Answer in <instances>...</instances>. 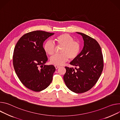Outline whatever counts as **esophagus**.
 <instances>
[{
	"label": "esophagus",
	"instance_id": "34e87169",
	"mask_svg": "<svg viewBox=\"0 0 120 120\" xmlns=\"http://www.w3.org/2000/svg\"><path fill=\"white\" fill-rule=\"evenodd\" d=\"M55 67L56 69H58V68H59L60 67V66L59 65H55Z\"/></svg>",
	"mask_w": 120,
	"mask_h": 120
}]
</instances>
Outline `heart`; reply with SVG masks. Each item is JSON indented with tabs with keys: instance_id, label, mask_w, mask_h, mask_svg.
Returning <instances> with one entry per match:
<instances>
[{
	"instance_id": "b5f03b06",
	"label": "heart",
	"mask_w": 120,
	"mask_h": 120,
	"mask_svg": "<svg viewBox=\"0 0 120 120\" xmlns=\"http://www.w3.org/2000/svg\"><path fill=\"white\" fill-rule=\"evenodd\" d=\"M58 46H62L60 54L55 55L50 58V63L56 65H60L67 61L69 58L71 60L75 59L79 55L81 49L79 43L74 41L73 38L67 33L61 34L53 39ZM55 47L54 44L47 41L44 45V50L47 54L51 56L54 53Z\"/></svg>"
}]
</instances>
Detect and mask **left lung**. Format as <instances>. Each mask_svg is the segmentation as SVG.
I'll use <instances>...</instances> for the list:
<instances>
[{
  "instance_id": "1",
  "label": "left lung",
  "mask_w": 120,
  "mask_h": 120,
  "mask_svg": "<svg viewBox=\"0 0 120 120\" xmlns=\"http://www.w3.org/2000/svg\"><path fill=\"white\" fill-rule=\"evenodd\" d=\"M76 33L82 37L83 48L70 62L78 69L65 67L63 79L71 90L81 94L90 90L97 82L103 70V60L101 48L95 39L84 33Z\"/></svg>"
}]
</instances>
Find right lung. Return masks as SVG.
Returning <instances> with one entry per match:
<instances>
[{"instance_id": "right-lung-1", "label": "right lung", "mask_w": 120, "mask_h": 120, "mask_svg": "<svg viewBox=\"0 0 120 120\" xmlns=\"http://www.w3.org/2000/svg\"><path fill=\"white\" fill-rule=\"evenodd\" d=\"M53 34L41 30L30 32L22 36L15 46L13 56L14 70L22 83L33 91L45 89L52 81L56 69L52 65H45L48 58L43 44Z\"/></svg>"}]
</instances>
